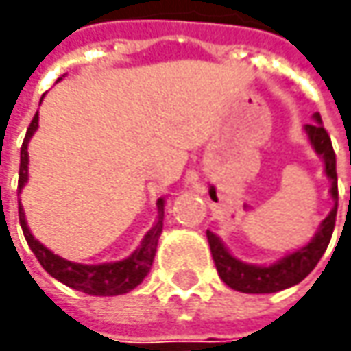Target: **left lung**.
<instances>
[{"instance_id":"left-lung-1","label":"left lung","mask_w":351,"mask_h":351,"mask_svg":"<svg viewBox=\"0 0 351 351\" xmlns=\"http://www.w3.org/2000/svg\"><path fill=\"white\" fill-rule=\"evenodd\" d=\"M315 125H304V130L308 134V141L313 144L315 152L324 160V173L330 180V195L334 199V209L330 215L320 223V228L315 238L303 246L287 254L285 258L277 260L271 265H252L236 260L234 256L224 248L221 238L207 230V240H209L210 254L217 265V271L224 283L234 291L242 293H277V291L293 287L301 283L304 277L308 276L324 252L330 244L334 224H336V210H338V176H336V154L332 148L330 136L326 128L322 127V119L315 113Z\"/></svg>"}]
</instances>
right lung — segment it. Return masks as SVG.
I'll list each match as a JSON object with an SVG mask.
<instances>
[{"instance_id":"add662e5","label":"right lung","mask_w":351,"mask_h":351,"mask_svg":"<svg viewBox=\"0 0 351 351\" xmlns=\"http://www.w3.org/2000/svg\"><path fill=\"white\" fill-rule=\"evenodd\" d=\"M60 80V77H58ZM38 127V111L34 113L31 125L27 128L25 141L21 146V166H19V191L23 185L27 183L29 178V152L27 146L29 141L34 134V130ZM158 221L146 232L142 240L141 248L136 250L132 256H128L127 260L113 263H97V265H86V263H75L70 260H64L60 256H56L54 252H50L47 246H43L29 230L27 221H25V213L21 207L19 201V223L23 228V234L27 244L31 246L36 260L40 265L47 269L54 279H58L60 283L72 287L75 291L95 295V297H113V295H123L134 289L136 285H141L142 279L148 276L152 262L156 256V246H158V238L162 234V226H164V199H158Z\"/></svg>"}]
</instances>
